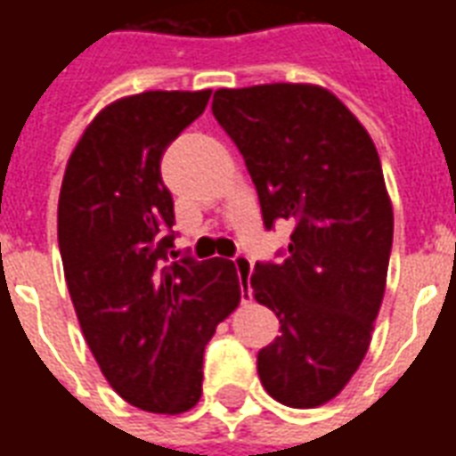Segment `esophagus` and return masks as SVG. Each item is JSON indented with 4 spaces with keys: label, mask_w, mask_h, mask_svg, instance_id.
Instances as JSON below:
<instances>
[{
    "label": "esophagus",
    "mask_w": 456,
    "mask_h": 456,
    "mask_svg": "<svg viewBox=\"0 0 456 456\" xmlns=\"http://www.w3.org/2000/svg\"><path fill=\"white\" fill-rule=\"evenodd\" d=\"M234 266H237L239 278H241V283H244V290H248V276H251V268H254L251 258L244 256V254H239V256H234Z\"/></svg>",
    "instance_id": "1"
}]
</instances>
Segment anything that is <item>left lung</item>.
Segmentation results:
<instances>
[{
	"instance_id": "8db88e82",
	"label": "left lung",
	"mask_w": 456,
	"mask_h": 456,
	"mask_svg": "<svg viewBox=\"0 0 456 456\" xmlns=\"http://www.w3.org/2000/svg\"><path fill=\"white\" fill-rule=\"evenodd\" d=\"M212 114L244 156L264 224H293L288 256L248 276L281 322L258 379L283 405H325L363 362L386 293L393 205L379 151L320 85L222 87Z\"/></svg>"
}]
</instances>
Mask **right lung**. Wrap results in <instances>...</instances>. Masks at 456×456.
Masks as SVG:
<instances>
[{
  "instance_id": "1",
  "label": "right lung",
  "mask_w": 456,
  "mask_h": 456,
  "mask_svg": "<svg viewBox=\"0 0 456 456\" xmlns=\"http://www.w3.org/2000/svg\"><path fill=\"white\" fill-rule=\"evenodd\" d=\"M212 90H149L107 104L65 166L58 247L85 342L114 391L141 411L178 415L202 395V354L241 300L232 261L173 256L168 143Z\"/></svg>"
}]
</instances>
